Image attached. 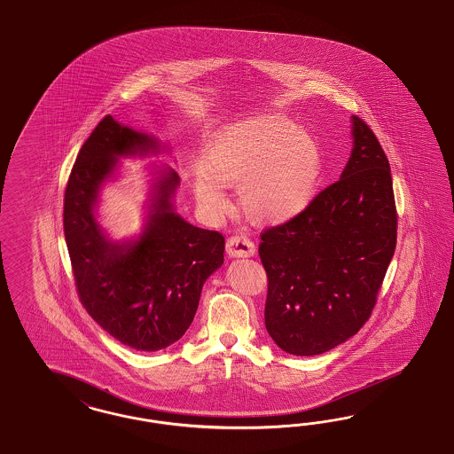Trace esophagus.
I'll use <instances>...</instances> for the list:
<instances>
[{
  "mask_svg": "<svg viewBox=\"0 0 454 454\" xmlns=\"http://www.w3.org/2000/svg\"><path fill=\"white\" fill-rule=\"evenodd\" d=\"M226 251L231 258H251L256 253L254 243L247 236H231L226 241Z\"/></svg>",
  "mask_w": 454,
  "mask_h": 454,
  "instance_id": "esophagus-1",
  "label": "esophagus"
}]
</instances>
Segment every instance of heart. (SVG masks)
<instances>
[{
  "label": "heart",
  "mask_w": 454,
  "mask_h": 454,
  "mask_svg": "<svg viewBox=\"0 0 454 454\" xmlns=\"http://www.w3.org/2000/svg\"><path fill=\"white\" fill-rule=\"evenodd\" d=\"M323 156L317 137L281 114H262L223 129L192 171V192L209 220L230 211L226 188H238L249 218L283 224L311 205Z\"/></svg>",
  "instance_id": "b5f03b06"
}]
</instances>
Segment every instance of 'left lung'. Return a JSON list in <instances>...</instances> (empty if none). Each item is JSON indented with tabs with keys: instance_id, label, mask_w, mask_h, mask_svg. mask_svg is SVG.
Segmentation results:
<instances>
[{
	"instance_id": "1",
	"label": "left lung",
	"mask_w": 454,
	"mask_h": 454,
	"mask_svg": "<svg viewBox=\"0 0 454 454\" xmlns=\"http://www.w3.org/2000/svg\"><path fill=\"white\" fill-rule=\"evenodd\" d=\"M351 135L340 179L300 216L262 234L264 325L294 356L326 353L361 330L395 254L398 218L387 158L357 116Z\"/></svg>"
}]
</instances>
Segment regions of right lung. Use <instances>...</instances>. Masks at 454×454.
I'll use <instances>...</instances> for the list:
<instances>
[{
  "label": "right lung",
  "instance_id": "1",
  "mask_svg": "<svg viewBox=\"0 0 454 454\" xmlns=\"http://www.w3.org/2000/svg\"><path fill=\"white\" fill-rule=\"evenodd\" d=\"M168 152L158 137L105 116L84 141L65 192V238L82 306L114 340L137 351L176 343L192 323L201 289L224 262V238L175 209L178 171L150 166L141 233L113 239L98 221L101 190L120 160Z\"/></svg>",
  "mask_w": 454,
  "mask_h": 454
}]
</instances>
